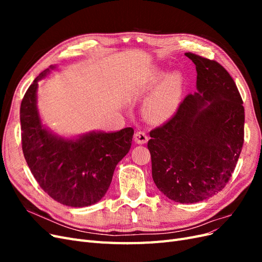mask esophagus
<instances>
[{
    "label": "esophagus",
    "instance_id": "obj_1",
    "mask_svg": "<svg viewBox=\"0 0 262 262\" xmlns=\"http://www.w3.org/2000/svg\"><path fill=\"white\" fill-rule=\"evenodd\" d=\"M148 138L143 131H138L136 134H134V141H136V143L138 144H145Z\"/></svg>",
    "mask_w": 262,
    "mask_h": 262
}]
</instances>
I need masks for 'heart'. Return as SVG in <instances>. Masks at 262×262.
I'll use <instances>...</instances> for the list:
<instances>
[{"label": "heart", "instance_id": "obj_1", "mask_svg": "<svg viewBox=\"0 0 262 262\" xmlns=\"http://www.w3.org/2000/svg\"><path fill=\"white\" fill-rule=\"evenodd\" d=\"M163 75L150 76L146 81L148 89L153 87ZM181 80L177 74H167L145 101V114L153 121L161 122L168 119L176 112L180 98Z\"/></svg>", "mask_w": 262, "mask_h": 262}]
</instances>
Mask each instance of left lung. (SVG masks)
<instances>
[{"instance_id":"obj_1","label":"left lung","mask_w":262,"mask_h":262,"mask_svg":"<svg viewBox=\"0 0 262 262\" xmlns=\"http://www.w3.org/2000/svg\"><path fill=\"white\" fill-rule=\"evenodd\" d=\"M195 64L196 92L168 122L149 132L156 187L170 200L196 203L231 178L244 143L245 110L232 76L220 63L185 53Z\"/></svg>"}]
</instances>
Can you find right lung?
<instances>
[{
  "label": "right lung",
  "mask_w": 262,
  "mask_h": 262,
  "mask_svg": "<svg viewBox=\"0 0 262 262\" xmlns=\"http://www.w3.org/2000/svg\"><path fill=\"white\" fill-rule=\"evenodd\" d=\"M55 68L39 74L21 100L23 153L39 186L52 199L68 207H89L106 194L117 164L130 150L134 131H91L64 138L43 125L37 106L38 82Z\"/></svg>",
  "instance_id": "1"
}]
</instances>
